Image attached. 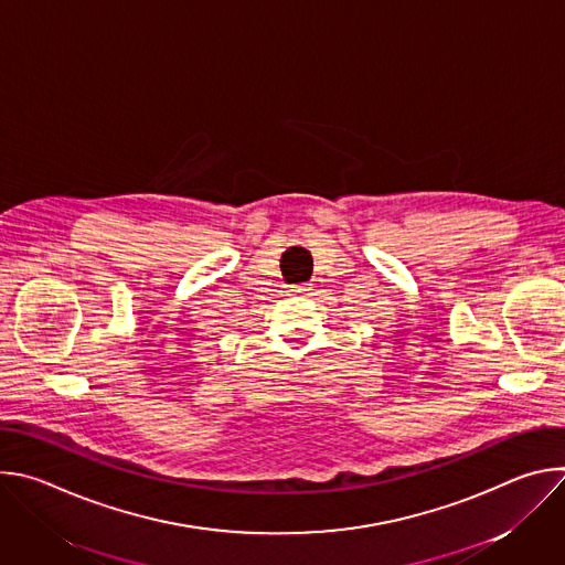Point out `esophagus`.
<instances>
[{
  "mask_svg": "<svg viewBox=\"0 0 565 565\" xmlns=\"http://www.w3.org/2000/svg\"><path fill=\"white\" fill-rule=\"evenodd\" d=\"M310 290H312V284H301V286L292 288V292H297V295H310Z\"/></svg>",
  "mask_w": 565,
  "mask_h": 565,
  "instance_id": "esophagus-1",
  "label": "esophagus"
}]
</instances>
